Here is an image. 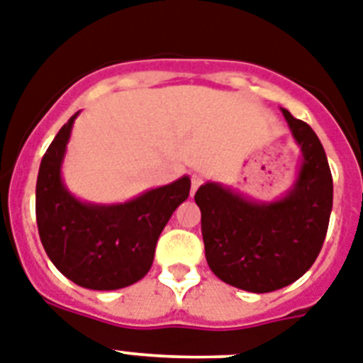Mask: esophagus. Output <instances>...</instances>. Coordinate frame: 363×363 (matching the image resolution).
<instances>
[{
	"label": "esophagus",
	"instance_id": "obj_1",
	"mask_svg": "<svg viewBox=\"0 0 363 363\" xmlns=\"http://www.w3.org/2000/svg\"><path fill=\"white\" fill-rule=\"evenodd\" d=\"M200 185H202V178H200V176H198V174L191 176V193L194 194V191H196V189L200 187Z\"/></svg>",
	"mask_w": 363,
	"mask_h": 363
}]
</instances>
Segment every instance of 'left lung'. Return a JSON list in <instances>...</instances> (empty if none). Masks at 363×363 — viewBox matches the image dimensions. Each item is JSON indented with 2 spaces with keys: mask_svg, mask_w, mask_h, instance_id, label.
<instances>
[{
  "mask_svg": "<svg viewBox=\"0 0 363 363\" xmlns=\"http://www.w3.org/2000/svg\"><path fill=\"white\" fill-rule=\"evenodd\" d=\"M281 111L301 150L286 194L259 202L218 182H206L194 194L207 264L224 283L253 294L274 292L308 272L333 211V176L323 145L306 123Z\"/></svg>",
  "mask_w": 363,
  "mask_h": 363,
  "instance_id": "8db88e82",
  "label": "left lung"
}]
</instances>
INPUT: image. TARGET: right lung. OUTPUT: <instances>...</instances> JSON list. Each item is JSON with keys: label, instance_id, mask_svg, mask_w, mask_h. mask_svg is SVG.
Instances as JSON below:
<instances>
[{"label": "right lung", "instance_id": "obj_1", "mask_svg": "<svg viewBox=\"0 0 363 363\" xmlns=\"http://www.w3.org/2000/svg\"><path fill=\"white\" fill-rule=\"evenodd\" d=\"M62 126L40 163L36 224L40 240L62 275L89 290H119L143 279L154 262L157 238L176 207L189 198L182 176L121 203L80 200L62 179L71 128Z\"/></svg>", "mask_w": 363, "mask_h": 363}]
</instances>
